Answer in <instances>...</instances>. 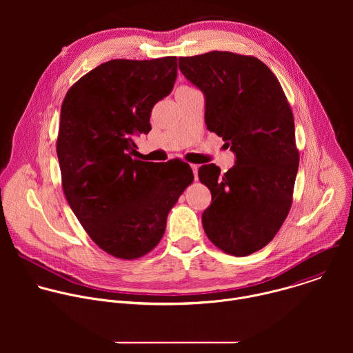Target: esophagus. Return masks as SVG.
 Instances as JSON below:
<instances>
[{"mask_svg":"<svg viewBox=\"0 0 353 353\" xmlns=\"http://www.w3.org/2000/svg\"><path fill=\"white\" fill-rule=\"evenodd\" d=\"M191 169H192V173H194V177H195V180H198V169H199V166L198 165H191Z\"/></svg>","mask_w":353,"mask_h":353,"instance_id":"34e87169","label":"esophagus"}]
</instances>
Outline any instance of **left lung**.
<instances>
[{
	"mask_svg": "<svg viewBox=\"0 0 353 353\" xmlns=\"http://www.w3.org/2000/svg\"><path fill=\"white\" fill-rule=\"evenodd\" d=\"M179 67L205 94L207 130L236 154L223 174L214 163L198 170L212 194L204 230L226 254H253L275 237L293 201L299 149L286 94L253 56L210 52L180 57Z\"/></svg>",
	"mask_w": 353,
	"mask_h": 353,
	"instance_id": "obj_1",
	"label": "left lung"
}]
</instances>
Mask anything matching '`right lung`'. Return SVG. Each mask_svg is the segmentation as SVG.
<instances>
[{"mask_svg": "<svg viewBox=\"0 0 353 353\" xmlns=\"http://www.w3.org/2000/svg\"><path fill=\"white\" fill-rule=\"evenodd\" d=\"M176 61L103 63L63 100L56 142L63 191L89 237L116 259L137 260L159 244L169 211L194 180L183 161L132 158L154 106L173 89Z\"/></svg>", "mask_w": 353, "mask_h": 353, "instance_id": "add662e5", "label": "right lung"}]
</instances>
